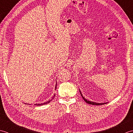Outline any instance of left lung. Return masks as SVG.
<instances>
[{"label":"left lung","instance_id":"8db88e82","mask_svg":"<svg viewBox=\"0 0 133 133\" xmlns=\"http://www.w3.org/2000/svg\"><path fill=\"white\" fill-rule=\"evenodd\" d=\"M79 92H80V94H81V96H82V97L83 99H84V101H85L87 103L90 104H92V105H102V104H104L107 103V102H104V103H97V102H92V101H89V100L86 99V98H84V97L82 95V93H81V91L80 89H79Z\"/></svg>","mask_w":133,"mask_h":133}]
</instances>
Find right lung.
Masks as SVG:
<instances>
[{
  "instance_id": "1",
  "label": "right lung",
  "mask_w": 133,
  "mask_h": 133,
  "mask_svg": "<svg viewBox=\"0 0 133 133\" xmlns=\"http://www.w3.org/2000/svg\"><path fill=\"white\" fill-rule=\"evenodd\" d=\"M56 85H57V83H56L55 86V90H56ZM55 95H54V97H55ZM52 99H54V98H53ZM51 100H52V99H51ZM51 100H49V101H48L46 102L42 103H36V104H35V105H37V106H42V105H44V104H47V103H50V101H51ZM25 104H27V103H25Z\"/></svg>"
}]
</instances>
